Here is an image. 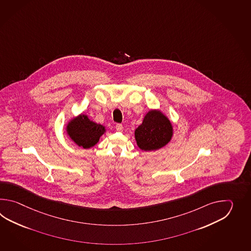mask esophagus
<instances>
[{
    "mask_svg": "<svg viewBox=\"0 0 251 251\" xmlns=\"http://www.w3.org/2000/svg\"><path fill=\"white\" fill-rule=\"evenodd\" d=\"M123 126L121 124H117V126H116V130L117 131L121 132V131H123Z\"/></svg>",
    "mask_w": 251,
    "mask_h": 251,
    "instance_id": "1",
    "label": "esophagus"
}]
</instances>
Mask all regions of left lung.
<instances>
[{
  "mask_svg": "<svg viewBox=\"0 0 251 251\" xmlns=\"http://www.w3.org/2000/svg\"><path fill=\"white\" fill-rule=\"evenodd\" d=\"M173 135V127L169 118L160 110H150L143 123L134 131L139 148L143 151H156L168 144Z\"/></svg>",
  "mask_w": 251,
  "mask_h": 251,
  "instance_id": "1",
  "label": "left lung"
}]
</instances>
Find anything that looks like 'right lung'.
<instances>
[{
    "instance_id": "obj_1",
    "label": "right lung",
    "mask_w": 251,
    "mask_h": 251,
    "mask_svg": "<svg viewBox=\"0 0 251 251\" xmlns=\"http://www.w3.org/2000/svg\"><path fill=\"white\" fill-rule=\"evenodd\" d=\"M66 132L72 141L78 146L89 149L98 144L106 129L100 124L91 121L88 116L80 114L70 120L66 126Z\"/></svg>"
}]
</instances>
